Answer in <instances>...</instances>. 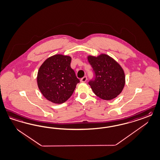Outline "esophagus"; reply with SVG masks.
<instances>
[{
    "instance_id": "34e87169",
    "label": "esophagus",
    "mask_w": 160,
    "mask_h": 160,
    "mask_svg": "<svg viewBox=\"0 0 160 160\" xmlns=\"http://www.w3.org/2000/svg\"><path fill=\"white\" fill-rule=\"evenodd\" d=\"M87 77H83L81 79V82H85L87 81Z\"/></svg>"
}]
</instances>
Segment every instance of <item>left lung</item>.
<instances>
[{
	"instance_id": "1",
	"label": "left lung",
	"mask_w": 160,
	"mask_h": 160,
	"mask_svg": "<svg viewBox=\"0 0 160 160\" xmlns=\"http://www.w3.org/2000/svg\"><path fill=\"white\" fill-rule=\"evenodd\" d=\"M88 60L95 75L94 79L88 83L93 92L104 100L116 98L122 92L125 83L123 69L106 54L88 56Z\"/></svg>"
}]
</instances>
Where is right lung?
Listing matches in <instances>:
<instances>
[{"label":"right lung","mask_w":160,"mask_h":160,"mask_svg":"<svg viewBox=\"0 0 160 160\" xmlns=\"http://www.w3.org/2000/svg\"><path fill=\"white\" fill-rule=\"evenodd\" d=\"M71 57L58 54L48 58L39 69L38 88L44 97L53 103L67 101L79 82L71 68Z\"/></svg>","instance_id":"right-lung-1"}]
</instances>
